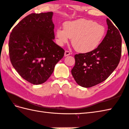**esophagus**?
<instances>
[{
	"label": "esophagus",
	"instance_id": "esophagus-1",
	"mask_svg": "<svg viewBox=\"0 0 129 129\" xmlns=\"http://www.w3.org/2000/svg\"><path fill=\"white\" fill-rule=\"evenodd\" d=\"M69 55H70V53L69 51H65V53H64V56H69Z\"/></svg>",
	"mask_w": 129,
	"mask_h": 129
}]
</instances>
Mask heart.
I'll list each match as a JSON object with an SVG mask.
<instances>
[{"mask_svg":"<svg viewBox=\"0 0 129 129\" xmlns=\"http://www.w3.org/2000/svg\"><path fill=\"white\" fill-rule=\"evenodd\" d=\"M64 28V29L58 28L56 30L59 44L64 45L72 38L73 46L81 53L94 50L105 35V28L103 25L83 19L65 22Z\"/></svg>","mask_w":129,"mask_h":129,"instance_id":"heart-1","label":"heart"}]
</instances>
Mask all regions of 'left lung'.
<instances>
[{"mask_svg": "<svg viewBox=\"0 0 129 129\" xmlns=\"http://www.w3.org/2000/svg\"><path fill=\"white\" fill-rule=\"evenodd\" d=\"M106 35L96 49L90 53L76 54L72 74L79 85L90 87L102 83L118 65L121 54V37L109 19Z\"/></svg>", "mask_w": 129, "mask_h": 129, "instance_id": "left-lung-1", "label": "left lung"}]
</instances>
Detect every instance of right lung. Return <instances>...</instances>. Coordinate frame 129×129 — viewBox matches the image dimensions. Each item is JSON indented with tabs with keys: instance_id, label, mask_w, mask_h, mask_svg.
I'll return each mask as SVG.
<instances>
[{
	"instance_id": "1",
	"label": "right lung",
	"mask_w": 129,
	"mask_h": 129,
	"mask_svg": "<svg viewBox=\"0 0 129 129\" xmlns=\"http://www.w3.org/2000/svg\"><path fill=\"white\" fill-rule=\"evenodd\" d=\"M53 13H33L12 30L9 42L10 61L19 74L34 85L43 84L53 73L64 50L54 42Z\"/></svg>"
}]
</instances>
